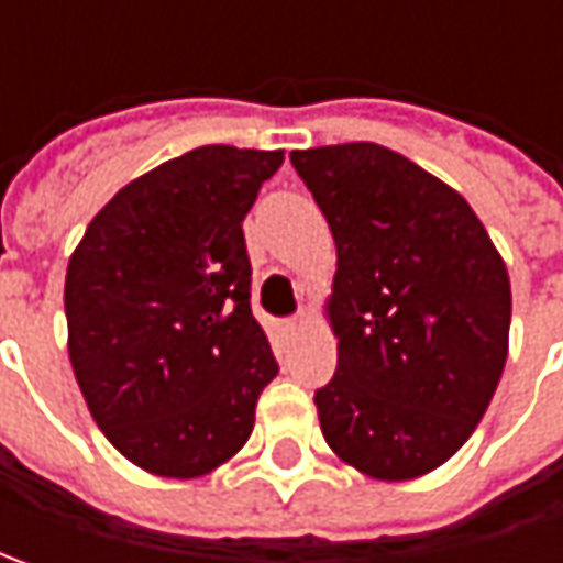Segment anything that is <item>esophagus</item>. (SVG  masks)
Wrapping results in <instances>:
<instances>
[{"mask_svg":"<svg viewBox=\"0 0 563 563\" xmlns=\"http://www.w3.org/2000/svg\"><path fill=\"white\" fill-rule=\"evenodd\" d=\"M300 325H303L300 319H288V322H285V335H297V332H300Z\"/></svg>","mask_w":563,"mask_h":563,"instance_id":"1","label":"esophagus"}]
</instances>
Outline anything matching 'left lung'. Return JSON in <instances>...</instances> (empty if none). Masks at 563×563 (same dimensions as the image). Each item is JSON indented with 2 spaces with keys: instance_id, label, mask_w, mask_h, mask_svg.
I'll return each instance as SVG.
<instances>
[{
  "instance_id": "8db88e82",
  "label": "left lung",
  "mask_w": 563,
  "mask_h": 563,
  "mask_svg": "<svg viewBox=\"0 0 563 563\" xmlns=\"http://www.w3.org/2000/svg\"><path fill=\"white\" fill-rule=\"evenodd\" d=\"M291 163L338 250L322 435L373 479L426 476L473 435L505 373L508 266L464 197L388 146L294 150Z\"/></svg>"
}]
</instances>
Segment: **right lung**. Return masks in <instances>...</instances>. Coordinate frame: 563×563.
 Masks as SVG:
<instances>
[{"mask_svg":"<svg viewBox=\"0 0 563 563\" xmlns=\"http://www.w3.org/2000/svg\"><path fill=\"white\" fill-rule=\"evenodd\" d=\"M282 150L197 146L124 185L68 260V357L134 466L197 479L253 432L278 363L250 313L244 216Z\"/></svg>","mask_w":563,"mask_h":563,"instance_id":"right-lung-1","label":"right lung"}]
</instances>
